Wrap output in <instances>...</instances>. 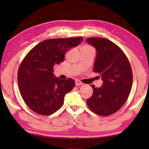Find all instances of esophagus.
<instances>
[{"label":"esophagus","mask_w":149,"mask_h":149,"mask_svg":"<svg viewBox=\"0 0 149 149\" xmlns=\"http://www.w3.org/2000/svg\"><path fill=\"white\" fill-rule=\"evenodd\" d=\"M75 84H76L77 86H79V85H82L83 83L79 80H75Z\"/></svg>","instance_id":"esophagus-1"}]
</instances>
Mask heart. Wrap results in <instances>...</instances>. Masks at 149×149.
<instances>
[{
  "label": "heart",
  "mask_w": 149,
  "mask_h": 149,
  "mask_svg": "<svg viewBox=\"0 0 149 149\" xmlns=\"http://www.w3.org/2000/svg\"><path fill=\"white\" fill-rule=\"evenodd\" d=\"M85 47H89V46H87V45H86V46H85Z\"/></svg>",
  "instance_id": "heart-1"
}]
</instances>
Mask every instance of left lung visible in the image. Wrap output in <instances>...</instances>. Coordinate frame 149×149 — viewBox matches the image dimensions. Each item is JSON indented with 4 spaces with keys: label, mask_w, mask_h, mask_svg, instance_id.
Returning a JSON list of instances; mask_svg holds the SVG:
<instances>
[{
    "label": "left lung",
    "mask_w": 149,
    "mask_h": 149,
    "mask_svg": "<svg viewBox=\"0 0 149 149\" xmlns=\"http://www.w3.org/2000/svg\"><path fill=\"white\" fill-rule=\"evenodd\" d=\"M86 41L97 51L93 72L100 74L103 85L93 88L87 100L89 109L97 115L109 116L123 107L129 97L133 74L129 60L121 48L107 38H89Z\"/></svg>",
    "instance_id": "1"
}]
</instances>
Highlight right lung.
<instances>
[{"instance_id": "1", "label": "right lung", "mask_w": 149, "mask_h": 149, "mask_svg": "<svg viewBox=\"0 0 149 149\" xmlns=\"http://www.w3.org/2000/svg\"><path fill=\"white\" fill-rule=\"evenodd\" d=\"M83 40L82 37L45 40L25 56L18 69L17 83L22 98L32 111L50 115L62 107L65 95L74 88L75 81L54 77V66L64 62L69 49Z\"/></svg>"}]
</instances>
